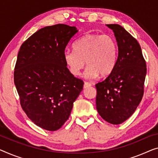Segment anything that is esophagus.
<instances>
[{
  "label": "esophagus",
  "instance_id": "obj_1",
  "mask_svg": "<svg viewBox=\"0 0 158 158\" xmlns=\"http://www.w3.org/2000/svg\"><path fill=\"white\" fill-rule=\"evenodd\" d=\"M91 86V84L90 83H89V82H84V89L88 88V87Z\"/></svg>",
  "mask_w": 158,
  "mask_h": 158
}]
</instances>
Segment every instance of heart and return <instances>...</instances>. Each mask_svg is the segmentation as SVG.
<instances>
[{"instance_id":"heart-1","label":"heart","mask_w":158,"mask_h":158,"mask_svg":"<svg viewBox=\"0 0 158 158\" xmlns=\"http://www.w3.org/2000/svg\"><path fill=\"white\" fill-rule=\"evenodd\" d=\"M74 51H66L64 60L68 69L74 76H79L85 66L88 67L84 77L94 79L106 77L113 72L118 59L116 40L108 34H87L73 44Z\"/></svg>"}]
</instances>
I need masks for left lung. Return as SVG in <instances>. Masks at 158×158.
I'll return each instance as SVG.
<instances>
[{"mask_svg":"<svg viewBox=\"0 0 158 158\" xmlns=\"http://www.w3.org/2000/svg\"><path fill=\"white\" fill-rule=\"evenodd\" d=\"M106 26L116 37L118 59L109 77L96 84V104L103 119L118 125L133 115L142 100L147 68L138 41L121 25Z\"/></svg>","mask_w":158,"mask_h":158,"instance_id":"1","label":"left lung"}]
</instances>
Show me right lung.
<instances>
[{"mask_svg": "<svg viewBox=\"0 0 158 158\" xmlns=\"http://www.w3.org/2000/svg\"><path fill=\"white\" fill-rule=\"evenodd\" d=\"M76 27L57 24L44 27L23 42L14 71L20 104L37 126L60 129L69 118L84 82L71 74L64 53Z\"/></svg>", "mask_w": 158, "mask_h": 158, "instance_id": "1", "label": "right lung"}]
</instances>
